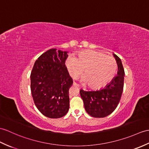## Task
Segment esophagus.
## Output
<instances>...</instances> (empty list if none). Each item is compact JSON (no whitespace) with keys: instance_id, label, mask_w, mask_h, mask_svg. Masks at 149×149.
I'll return each instance as SVG.
<instances>
[{"instance_id":"obj_1","label":"esophagus","mask_w":149,"mask_h":149,"mask_svg":"<svg viewBox=\"0 0 149 149\" xmlns=\"http://www.w3.org/2000/svg\"><path fill=\"white\" fill-rule=\"evenodd\" d=\"M73 84H74V86H77L78 88H79V85L78 84H77V83H76L75 82H73Z\"/></svg>"}]
</instances>
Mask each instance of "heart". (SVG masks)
<instances>
[{"label":"heart","instance_id":"obj_1","mask_svg":"<svg viewBox=\"0 0 149 149\" xmlns=\"http://www.w3.org/2000/svg\"><path fill=\"white\" fill-rule=\"evenodd\" d=\"M65 65L73 78L81 74L85 68L83 81L93 89L102 88L108 84L115 77L117 68L115 58L96 51H81L77 58L69 56Z\"/></svg>","mask_w":149,"mask_h":149}]
</instances>
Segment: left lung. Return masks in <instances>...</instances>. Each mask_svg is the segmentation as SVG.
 I'll list each match as a JSON object with an SVG mask.
<instances>
[{"mask_svg":"<svg viewBox=\"0 0 149 149\" xmlns=\"http://www.w3.org/2000/svg\"><path fill=\"white\" fill-rule=\"evenodd\" d=\"M113 56L118 66V71L117 75L112 81L105 88L98 91L80 90L86 111L93 117L101 118L110 115L116 109L121 98L125 73L120 59L115 54Z\"/></svg>","mask_w":149,"mask_h":149,"instance_id":"left-lung-1","label":"left lung"}]
</instances>
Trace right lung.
Listing matches in <instances>:
<instances>
[{"label": "right lung", "mask_w": 149, "mask_h": 149, "mask_svg": "<svg viewBox=\"0 0 149 149\" xmlns=\"http://www.w3.org/2000/svg\"><path fill=\"white\" fill-rule=\"evenodd\" d=\"M68 52L51 49L36 61L30 74L34 103L44 116L57 119L69 109V89L73 84L65 66Z\"/></svg>", "instance_id": "1"}]
</instances>
